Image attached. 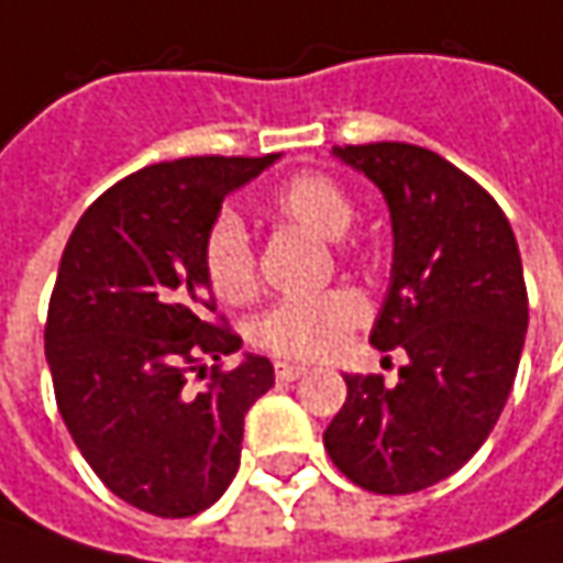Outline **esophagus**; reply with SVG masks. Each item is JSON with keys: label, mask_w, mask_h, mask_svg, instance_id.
<instances>
[{"label": "esophagus", "mask_w": 563, "mask_h": 563, "mask_svg": "<svg viewBox=\"0 0 563 563\" xmlns=\"http://www.w3.org/2000/svg\"><path fill=\"white\" fill-rule=\"evenodd\" d=\"M274 374H277V379H283V383H292V379L305 377V374H308V367L292 364V361H277V364H274Z\"/></svg>", "instance_id": "obj_1"}]
</instances>
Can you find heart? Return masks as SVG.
I'll use <instances>...</instances> for the list:
<instances>
[{"label":"heart","mask_w":563,"mask_h":563,"mask_svg":"<svg viewBox=\"0 0 563 563\" xmlns=\"http://www.w3.org/2000/svg\"><path fill=\"white\" fill-rule=\"evenodd\" d=\"M274 214L311 230L320 240H342L355 221V202L333 177L305 170L289 177L271 196ZM208 286L223 301H245L258 286L255 249L243 221L230 211L218 214L202 243ZM371 308L358 289H327L320 296L283 299L271 305L252 327L258 349L289 361H323L336 355L349 336L367 320Z\"/></svg>","instance_id":"b5f03b06"}]
</instances>
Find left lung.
Listing matches in <instances>:
<instances>
[{
	"label": "left lung",
	"instance_id": "1",
	"mask_svg": "<svg viewBox=\"0 0 563 563\" xmlns=\"http://www.w3.org/2000/svg\"><path fill=\"white\" fill-rule=\"evenodd\" d=\"M336 155L389 205L393 283L371 342L408 358L393 386L345 374L323 449L367 493H420L474 457L508 401L530 318L523 264L498 202L437 152L364 143Z\"/></svg>",
	"mask_w": 563,
	"mask_h": 563
}]
</instances>
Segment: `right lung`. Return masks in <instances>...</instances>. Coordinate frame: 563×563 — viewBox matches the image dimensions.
Returning <instances> with one entry per match:
<instances>
[{"label": "right lung", "mask_w": 563, "mask_h": 563, "mask_svg": "<svg viewBox=\"0 0 563 563\" xmlns=\"http://www.w3.org/2000/svg\"><path fill=\"white\" fill-rule=\"evenodd\" d=\"M274 158L143 167L89 205L58 264L46 318L58 411L96 476L155 517H192L221 498L240 467L245 411L274 386L262 355L211 371L202 393L186 383L243 345L214 318L202 243L223 196Z\"/></svg>", "instance_id": "right-lung-1"}]
</instances>
